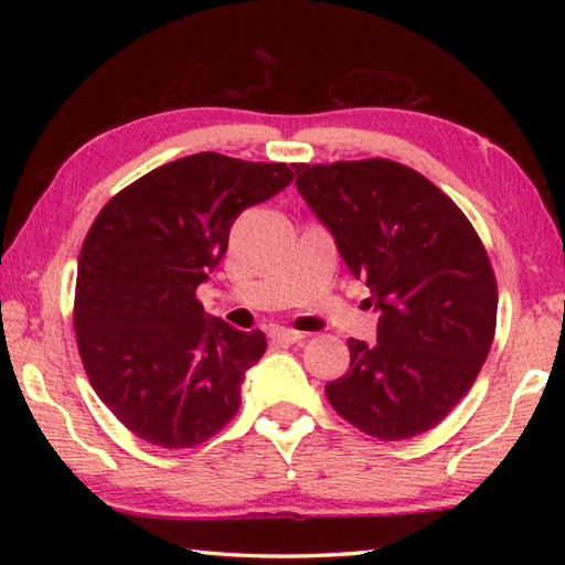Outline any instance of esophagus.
<instances>
[{
    "mask_svg": "<svg viewBox=\"0 0 565 565\" xmlns=\"http://www.w3.org/2000/svg\"><path fill=\"white\" fill-rule=\"evenodd\" d=\"M269 337H271L274 341H279V343H296V341L303 339V333H301V331H294V329L276 327V329L269 331Z\"/></svg>",
    "mask_w": 565,
    "mask_h": 565,
    "instance_id": "34e87169",
    "label": "esophagus"
}]
</instances>
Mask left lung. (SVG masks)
<instances>
[{"label": "left lung", "instance_id": "8db88e82", "mask_svg": "<svg viewBox=\"0 0 565 565\" xmlns=\"http://www.w3.org/2000/svg\"><path fill=\"white\" fill-rule=\"evenodd\" d=\"M294 169L381 311L374 343L349 339V371L327 384L329 404L381 441L431 431L473 386L493 343L499 286L481 236L451 196L398 161Z\"/></svg>", "mask_w": 565, "mask_h": 565}]
</instances>
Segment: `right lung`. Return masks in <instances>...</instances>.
Masks as SVG:
<instances>
[{
  "label": "right lung",
  "instance_id": "obj_1",
  "mask_svg": "<svg viewBox=\"0 0 565 565\" xmlns=\"http://www.w3.org/2000/svg\"><path fill=\"white\" fill-rule=\"evenodd\" d=\"M294 171L202 151L114 194L82 244L74 333L92 388L119 424L159 448L214 438L242 406L266 337L206 317L196 299L228 228Z\"/></svg>",
  "mask_w": 565,
  "mask_h": 565
}]
</instances>
